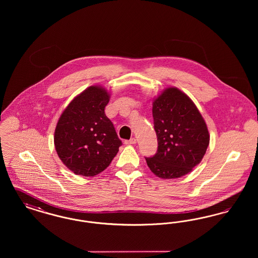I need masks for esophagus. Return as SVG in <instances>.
Returning <instances> with one entry per match:
<instances>
[{"mask_svg":"<svg viewBox=\"0 0 258 258\" xmlns=\"http://www.w3.org/2000/svg\"><path fill=\"white\" fill-rule=\"evenodd\" d=\"M136 143V139L135 138H131L130 140H124V144L125 145H133Z\"/></svg>","mask_w":258,"mask_h":258,"instance_id":"34e87169","label":"esophagus"}]
</instances>
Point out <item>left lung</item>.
Segmentation results:
<instances>
[{
    "instance_id": "left-lung-1",
    "label": "left lung",
    "mask_w": 258,
    "mask_h": 258,
    "mask_svg": "<svg viewBox=\"0 0 258 258\" xmlns=\"http://www.w3.org/2000/svg\"><path fill=\"white\" fill-rule=\"evenodd\" d=\"M158 151L145 158L161 179L180 178L203 159L210 142L207 124L194 101L178 88L165 89L153 101Z\"/></svg>"
}]
</instances>
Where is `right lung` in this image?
<instances>
[{"label":"right lung","mask_w":258,"mask_h":258,"mask_svg":"<svg viewBox=\"0 0 258 258\" xmlns=\"http://www.w3.org/2000/svg\"><path fill=\"white\" fill-rule=\"evenodd\" d=\"M110 95L102 87L90 86L61 113L54 144L62 163L76 175L94 177L106 169L122 141L106 117Z\"/></svg>","instance_id":"obj_1"}]
</instances>
